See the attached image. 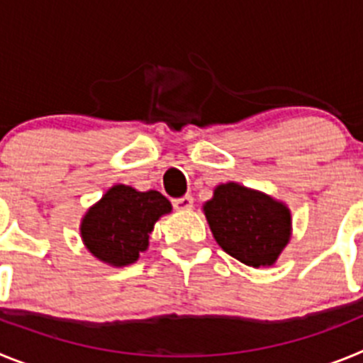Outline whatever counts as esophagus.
<instances>
[{"label":"esophagus","mask_w":363,"mask_h":363,"mask_svg":"<svg viewBox=\"0 0 363 363\" xmlns=\"http://www.w3.org/2000/svg\"><path fill=\"white\" fill-rule=\"evenodd\" d=\"M192 196H182V198H174V200H172V205H174V209H178V211H189L192 207Z\"/></svg>","instance_id":"esophagus-1"}]
</instances>
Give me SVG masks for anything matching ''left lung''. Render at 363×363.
I'll use <instances>...</instances> for the list:
<instances>
[{"instance_id":"1","label":"left lung","mask_w":363,"mask_h":363,"mask_svg":"<svg viewBox=\"0 0 363 363\" xmlns=\"http://www.w3.org/2000/svg\"><path fill=\"white\" fill-rule=\"evenodd\" d=\"M218 245L249 267H271L291 240V211L269 194L221 184L203 205Z\"/></svg>"}]
</instances>
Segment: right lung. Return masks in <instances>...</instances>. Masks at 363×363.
Returning a JSON list of instances; mask_svg holds the SVG:
<instances>
[{"label": "right lung", "mask_w": 363, "mask_h": 363, "mask_svg": "<svg viewBox=\"0 0 363 363\" xmlns=\"http://www.w3.org/2000/svg\"><path fill=\"white\" fill-rule=\"evenodd\" d=\"M171 211V201L162 192H140L120 184L86 211L79 233L89 252L99 262L125 267L147 251L154 223Z\"/></svg>", "instance_id": "obj_1"}]
</instances>
